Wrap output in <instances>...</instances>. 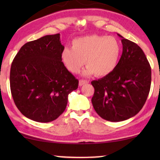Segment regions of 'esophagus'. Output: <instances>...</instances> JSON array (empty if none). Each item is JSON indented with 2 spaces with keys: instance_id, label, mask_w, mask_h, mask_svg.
<instances>
[{
  "instance_id": "34e87169",
  "label": "esophagus",
  "mask_w": 160,
  "mask_h": 160,
  "mask_svg": "<svg viewBox=\"0 0 160 160\" xmlns=\"http://www.w3.org/2000/svg\"><path fill=\"white\" fill-rule=\"evenodd\" d=\"M88 83V82H87V80H83V79H81L79 80V86H82V85L84 84H86Z\"/></svg>"
}]
</instances>
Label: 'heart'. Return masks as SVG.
Returning <instances> with one entry per match:
<instances>
[{"mask_svg": "<svg viewBox=\"0 0 160 160\" xmlns=\"http://www.w3.org/2000/svg\"><path fill=\"white\" fill-rule=\"evenodd\" d=\"M121 53V45L114 37L90 35L74 39L72 47L62 49L61 60L73 73H78L86 62L84 75L105 77L117 68Z\"/></svg>", "mask_w": 160, "mask_h": 160, "instance_id": "b5f03b06", "label": "heart"}]
</instances>
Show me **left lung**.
Listing matches in <instances>:
<instances>
[{
	"instance_id": "8db88e82",
	"label": "left lung",
	"mask_w": 160,
	"mask_h": 160,
	"mask_svg": "<svg viewBox=\"0 0 160 160\" xmlns=\"http://www.w3.org/2000/svg\"><path fill=\"white\" fill-rule=\"evenodd\" d=\"M122 54L111 74L91 84L95 88L92 103L98 115L110 122H121L136 115L150 91L152 70L136 43L121 35Z\"/></svg>"
}]
</instances>
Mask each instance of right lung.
I'll use <instances>...</instances> for the list:
<instances>
[{
	"label": "right lung",
	"instance_id": "add662e5",
	"mask_svg": "<svg viewBox=\"0 0 160 160\" xmlns=\"http://www.w3.org/2000/svg\"><path fill=\"white\" fill-rule=\"evenodd\" d=\"M60 33L47 35L24 44L10 71L14 103L28 119L38 122L55 120L64 112L68 96L78 88V80L61 60L64 49Z\"/></svg>",
	"mask_w": 160,
	"mask_h": 160
}]
</instances>
